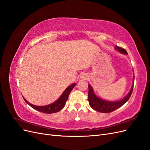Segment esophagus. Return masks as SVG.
Wrapping results in <instances>:
<instances>
[{
  "label": "esophagus",
  "instance_id": "34e87169",
  "mask_svg": "<svg viewBox=\"0 0 150 150\" xmlns=\"http://www.w3.org/2000/svg\"><path fill=\"white\" fill-rule=\"evenodd\" d=\"M81 78L83 79H87L88 78V76H86V74H83L82 76H81Z\"/></svg>",
  "mask_w": 150,
  "mask_h": 150
}]
</instances>
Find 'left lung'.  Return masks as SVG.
<instances>
[{
    "label": "left lung",
    "mask_w": 150,
    "mask_h": 150,
    "mask_svg": "<svg viewBox=\"0 0 150 150\" xmlns=\"http://www.w3.org/2000/svg\"><path fill=\"white\" fill-rule=\"evenodd\" d=\"M115 49L118 51L120 52L125 54H128L126 51L125 49H122L119 46H116ZM134 75L133 77V83L132 87L130 89L129 93L126 96L120 101H109L106 100H104L103 99L98 98L96 94L94 93V90L91 86L90 84L88 85L89 87V92H88V101L89 103V105L93 110H96L98 112H104V113H108L117 110V108L122 106L125 103H126L128 101L131 94L133 92V85H134Z\"/></svg>",
    "instance_id": "left-lung-1"
}]
</instances>
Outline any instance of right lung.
Returning <instances> with one entry per match:
<instances>
[{
  "instance_id": "add662e5",
  "label": "right lung",
  "mask_w": 150,
  "mask_h": 150,
  "mask_svg": "<svg viewBox=\"0 0 150 150\" xmlns=\"http://www.w3.org/2000/svg\"><path fill=\"white\" fill-rule=\"evenodd\" d=\"M75 85H76V83H73L72 84L70 85L69 87H67L64 90V91L63 92L61 96L57 101L47 106H35V105H34V104H32L30 103H29L26 100V99H25V98H23L24 99V101L26 102V103H28L30 107L35 109V110H37L38 111L42 112L44 113H47V114H51V113L57 112L58 111H61L65 106V104L67 101L68 97H69V95L72 89L74 88Z\"/></svg>"
}]
</instances>
